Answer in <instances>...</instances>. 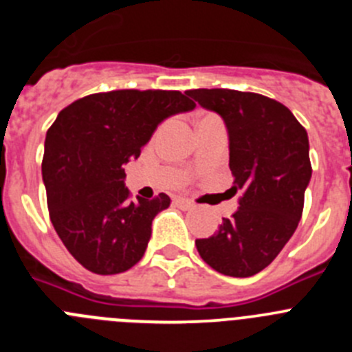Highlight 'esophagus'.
Masks as SVG:
<instances>
[{
  "label": "esophagus",
  "mask_w": 352,
  "mask_h": 352,
  "mask_svg": "<svg viewBox=\"0 0 352 352\" xmlns=\"http://www.w3.org/2000/svg\"><path fill=\"white\" fill-rule=\"evenodd\" d=\"M174 204L178 208H182V210H190V208H194V203L186 197H176L174 199Z\"/></svg>",
  "instance_id": "esophagus-1"
}]
</instances>
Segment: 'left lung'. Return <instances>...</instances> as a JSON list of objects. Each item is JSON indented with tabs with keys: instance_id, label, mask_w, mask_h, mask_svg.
I'll list each match as a JSON object with an SVG mask.
<instances>
[{
	"instance_id": "8db88e82",
	"label": "left lung",
	"mask_w": 352,
	"mask_h": 352,
	"mask_svg": "<svg viewBox=\"0 0 352 352\" xmlns=\"http://www.w3.org/2000/svg\"><path fill=\"white\" fill-rule=\"evenodd\" d=\"M186 95L226 123L231 192H239L231 219L210 238L195 239L199 256L222 275H256L280 254L303 213L312 178L307 130L285 105L257 93L217 88Z\"/></svg>"
}]
</instances>
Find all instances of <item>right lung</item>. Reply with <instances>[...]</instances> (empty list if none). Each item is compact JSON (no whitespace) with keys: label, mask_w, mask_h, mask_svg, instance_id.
<instances>
[{"label":"right lung","mask_w":352,"mask_h":352,"mask_svg":"<svg viewBox=\"0 0 352 352\" xmlns=\"http://www.w3.org/2000/svg\"><path fill=\"white\" fill-rule=\"evenodd\" d=\"M194 107L179 91L120 89L84 96L58 114L45 135L42 179L52 226L84 268L116 275L142 259L151 222L170 199L129 201L123 167L162 121Z\"/></svg>","instance_id":"1"}]
</instances>
